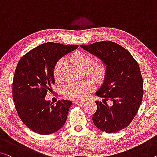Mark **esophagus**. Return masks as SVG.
Masks as SVG:
<instances>
[{"instance_id":"obj_1","label":"esophagus","mask_w":157,"mask_h":157,"mask_svg":"<svg viewBox=\"0 0 157 157\" xmlns=\"http://www.w3.org/2000/svg\"><path fill=\"white\" fill-rule=\"evenodd\" d=\"M74 104H78V105H83V104L84 103V101H74Z\"/></svg>"}]
</instances>
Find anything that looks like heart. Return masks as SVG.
Masks as SVG:
<instances>
[{"label":"heart","mask_w":157,"mask_h":157,"mask_svg":"<svg viewBox=\"0 0 157 157\" xmlns=\"http://www.w3.org/2000/svg\"><path fill=\"white\" fill-rule=\"evenodd\" d=\"M72 63L74 66L81 70H87L93 64V58L90 55L81 51H77L71 55ZM65 64V59H61L55 65L53 76L56 80H58L62 74V71ZM88 73L94 78L102 81L106 75V67L103 64H97L88 70ZM93 89V84L88 81L80 83H69L63 87L62 91L67 98L71 100H79L85 98L87 94Z\"/></svg>","instance_id":"heart-1"}]
</instances>
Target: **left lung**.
<instances>
[{"label":"left lung","instance_id":"obj_1","mask_svg":"<svg viewBox=\"0 0 157 157\" xmlns=\"http://www.w3.org/2000/svg\"><path fill=\"white\" fill-rule=\"evenodd\" d=\"M81 48L106 67L103 83L95 93L105 103L96 101L93 121L100 131L117 132L131 124L141 105L143 81L139 65L126 49L114 42H97ZM108 99L113 102L112 106L106 104Z\"/></svg>","mask_w":157,"mask_h":157}]
</instances>
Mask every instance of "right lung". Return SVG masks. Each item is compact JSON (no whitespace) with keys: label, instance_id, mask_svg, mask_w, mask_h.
Segmentation results:
<instances>
[{"label":"right lung","instance_id":"obj_1","mask_svg":"<svg viewBox=\"0 0 157 157\" xmlns=\"http://www.w3.org/2000/svg\"><path fill=\"white\" fill-rule=\"evenodd\" d=\"M78 47L45 43L31 50L19 61L13 78V100L21 120L33 132L53 133L66 122L72 102L62 100L53 105L45 98L55 83V65Z\"/></svg>","mask_w":157,"mask_h":157}]
</instances>
